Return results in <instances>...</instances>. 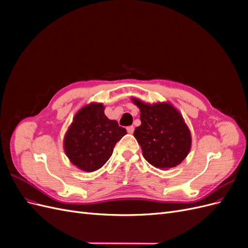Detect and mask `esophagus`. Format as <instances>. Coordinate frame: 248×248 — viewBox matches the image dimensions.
I'll use <instances>...</instances> for the list:
<instances>
[{
    "label": "esophagus",
    "mask_w": 248,
    "mask_h": 248,
    "mask_svg": "<svg viewBox=\"0 0 248 248\" xmlns=\"http://www.w3.org/2000/svg\"><path fill=\"white\" fill-rule=\"evenodd\" d=\"M126 129H127V132H128V133H133L134 127H133V126H128Z\"/></svg>",
    "instance_id": "1"
}]
</instances>
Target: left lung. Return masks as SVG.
<instances>
[{"mask_svg": "<svg viewBox=\"0 0 248 248\" xmlns=\"http://www.w3.org/2000/svg\"><path fill=\"white\" fill-rule=\"evenodd\" d=\"M140 109L141 124L133 136L145 159L158 169L178 166L189 153L191 137L180 112L169 103L147 104L133 98Z\"/></svg>", "mask_w": 248, "mask_h": 248, "instance_id": "obj_1", "label": "left lung"}]
</instances>
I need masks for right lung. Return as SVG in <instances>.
Listing matches in <instances>:
<instances>
[{
	"label": "right lung",
	"mask_w": 248,
	"mask_h": 248,
	"mask_svg": "<svg viewBox=\"0 0 248 248\" xmlns=\"http://www.w3.org/2000/svg\"><path fill=\"white\" fill-rule=\"evenodd\" d=\"M102 104L91 103L74 117L67 131L64 149L70 161L78 169L94 171L106 163L126 129L104 115Z\"/></svg>",
	"instance_id": "right-lung-1"
}]
</instances>
